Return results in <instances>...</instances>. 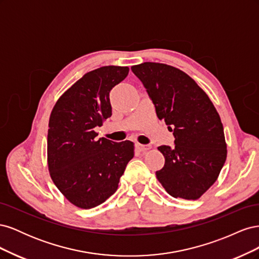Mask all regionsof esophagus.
I'll return each mask as SVG.
<instances>
[{
  "label": "esophagus",
  "instance_id": "34e87169",
  "mask_svg": "<svg viewBox=\"0 0 259 259\" xmlns=\"http://www.w3.org/2000/svg\"><path fill=\"white\" fill-rule=\"evenodd\" d=\"M135 147H136V149L138 151H147V150H149V149H150L151 147L150 146H147V145H142V144H136L135 145Z\"/></svg>",
  "mask_w": 259,
  "mask_h": 259
}]
</instances>
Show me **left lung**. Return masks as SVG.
<instances>
[{
    "mask_svg": "<svg viewBox=\"0 0 259 259\" xmlns=\"http://www.w3.org/2000/svg\"><path fill=\"white\" fill-rule=\"evenodd\" d=\"M131 69L159 119L175 127V147L158 148L165 164L156 178L171 197L198 200L216 182L227 158L221 116L206 93L182 70L159 62Z\"/></svg>",
    "mask_w": 259,
    "mask_h": 259,
    "instance_id": "obj_1",
    "label": "left lung"
}]
</instances>
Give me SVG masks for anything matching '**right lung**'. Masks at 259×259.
Returning <instances> with one entry per match:
<instances>
[{
  "mask_svg": "<svg viewBox=\"0 0 259 259\" xmlns=\"http://www.w3.org/2000/svg\"><path fill=\"white\" fill-rule=\"evenodd\" d=\"M128 67L105 66L85 73L55 104L49 122L48 164L58 190L73 205L89 209L116 191L134 156L130 140L97 138L95 127L112 114L109 93Z\"/></svg>",
  "mask_w": 259,
  "mask_h": 259,
  "instance_id": "obj_1",
  "label": "right lung"
}]
</instances>
